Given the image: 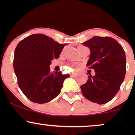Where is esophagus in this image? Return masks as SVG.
Wrapping results in <instances>:
<instances>
[{"instance_id":"esophagus-1","label":"esophagus","mask_w":135,"mask_h":135,"mask_svg":"<svg viewBox=\"0 0 135 135\" xmlns=\"http://www.w3.org/2000/svg\"><path fill=\"white\" fill-rule=\"evenodd\" d=\"M75 75H76V73H73L71 74V77H73V76H74Z\"/></svg>"}]
</instances>
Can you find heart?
Here are the masks:
<instances>
[{"instance_id":"obj_1","label":"heart","mask_w":135,"mask_h":135,"mask_svg":"<svg viewBox=\"0 0 135 135\" xmlns=\"http://www.w3.org/2000/svg\"><path fill=\"white\" fill-rule=\"evenodd\" d=\"M82 47H83V46H80V47H78V49H79V48H82Z\"/></svg>"}]
</instances>
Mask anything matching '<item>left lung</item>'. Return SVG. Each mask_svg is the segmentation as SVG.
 <instances>
[{"label": "left lung", "instance_id": "left-lung-1", "mask_svg": "<svg viewBox=\"0 0 135 135\" xmlns=\"http://www.w3.org/2000/svg\"><path fill=\"white\" fill-rule=\"evenodd\" d=\"M83 45L91 51L86 66L95 75H88L80 86L83 95L93 103L102 104L111 100L119 91L126 74V57L122 45L110 37L95 36Z\"/></svg>", "mask_w": 135, "mask_h": 135}]
</instances>
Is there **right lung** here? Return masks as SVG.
<instances>
[{
	"mask_svg": "<svg viewBox=\"0 0 135 135\" xmlns=\"http://www.w3.org/2000/svg\"><path fill=\"white\" fill-rule=\"evenodd\" d=\"M65 45L44 34L31 35L15 50L13 68L18 86L32 102L44 104L56 97L69 74L50 73L51 61L58 58Z\"/></svg>",
	"mask_w": 135,
	"mask_h": 135,
	"instance_id": "add662e5",
	"label": "right lung"
}]
</instances>
